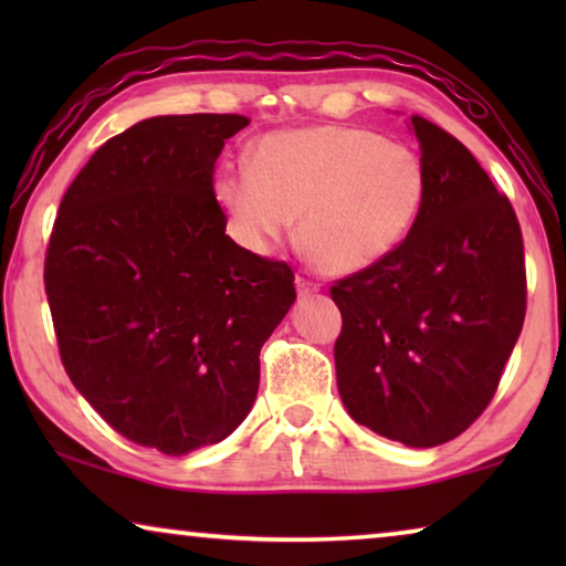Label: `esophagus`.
I'll list each match as a JSON object with an SVG mask.
<instances>
[{
	"mask_svg": "<svg viewBox=\"0 0 566 566\" xmlns=\"http://www.w3.org/2000/svg\"><path fill=\"white\" fill-rule=\"evenodd\" d=\"M296 291L301 298H308V296H314V293H319V285H316L314 281H308L306 275H296Z\"/></svg>",
	"mask_w": 566,
	"mask_h": 566,
	"instance_id": "obj_1",
	"label": "esophagus"
}]
</instances>
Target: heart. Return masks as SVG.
Wrapping results in <instances>:
<instances>
[{
  "label": "heart",
  "mask_w": 566,
  "mask_h": 566,
  "mask_svg": "<svg viewBox=\"0 0 566 566\" xmlns=\"http://www.w3.org/2000/svg\"><path fill=\"white\" fill-rule=\"evenodd\" d=\"M422 159L355 126L277 130L252 169H223L213 190L239 237L262 250L298 219V247L322 273L374 268L412 231L424 203Z\"/></svg>",
  "instance_id": "obj_1"
}]
</instances>
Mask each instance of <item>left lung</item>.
<instances>
[{"label":"left lung","instance_id":"left-lung-1","mask_svg":"<svg viewBox=\"0 0 566 566\" xmlns=\"http://www.w3.org/2000/svg\"><path fill=\"white\" fill-rule=\"evenodd\" d=\"M424 203L389 258L332 285L337 389L355 422L409 448L459 438L490 405L525 319L523 234L459 138L412 115Z\"/></svg>","mask_w":566,"mask_h":566}]
</instances>
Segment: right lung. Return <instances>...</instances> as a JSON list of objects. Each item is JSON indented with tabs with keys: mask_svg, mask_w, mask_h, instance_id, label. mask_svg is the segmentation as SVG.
I'll list each match as a JSON object with an SVG mask.
<instances>
[{
	"mask_svg": "<svg viewBox=\"0 0 566 566\" xmlns=\"http://www.w3.org/2000/svg\"><path fill=\"white\" fill-rule=\"evenodd\" d=\"M244 115H159L113 136L69 185L45 250L61 363L99 417L182 455L254 405L260 347L293 270L227 234L213 165Z\"/></svg>",
	"mask_w": 566,
	"mask_h": 566,
	"instance_id": "1",
	"label": "right lung"
}]
</instances>
